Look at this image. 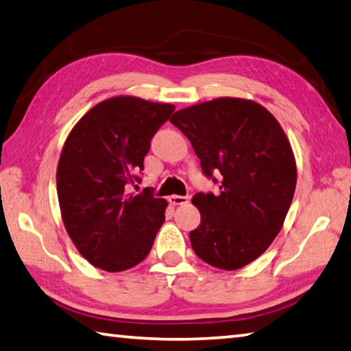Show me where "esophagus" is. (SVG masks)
<instances>
[{
	"label": "esophagus",
	"instance_id": "34e87169",
	"mask_svg": "<svg viewBox=\"0 0 351 351\" xmlns=\"http://www.w3.org/2000/svg\"><path fill=\"white\" fill-rule=\"evenodd\" d=\"M189 201H190L189 196H180V195L169 196V202L171 206H184V204H189Z\"/></svg>",
	"mask_w": 351,
	"mask_h": 351
}]
</instances>
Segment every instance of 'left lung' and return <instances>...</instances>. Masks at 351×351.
Returning a JSON list of instances; mask_svg holds the SVG:
<instances>
[{
  "instance_id": "obj_1",
  "label": "left lung",
  "mask_w": 351,
  "mask_h": 351,
  "mask_svg": "<svg viewBox=\"0 0 351 351\" xmlns=\"http://www.w3.org/2000/svg\"><path fill=\"white\" fill-rule=\"evenodd\" d=\"M219 195L196 193L201 224L190 232L197 258L238 270L278 237L296 189V159L281 124L256 101L216 98L173 113Z\"/></svg>"
}]
</instances>
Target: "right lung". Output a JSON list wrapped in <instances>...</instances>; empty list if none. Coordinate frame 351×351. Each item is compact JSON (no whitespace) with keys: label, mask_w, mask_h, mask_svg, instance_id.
Instances as JSON below:
<instances>
[{"label":"right lung","mask_w":351,"mask_h":351,"mask_svg":"<svg viewBox=\"0 0 351 351\" xmlns=\"http://www.w3.org/2000/svg\"><path fill=\"white\" fill-rule=\"evenodd\" d=\"M175 106L119 95L93 106L70 130L56 169L61 218L81 256L106 271H124L147 256L167 201L133 195L150 139Z\"/></svg>","instance_id":"right-lung-1"}]
</instances>
